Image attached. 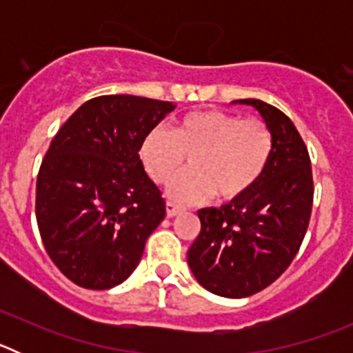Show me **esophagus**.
<instances>
[{
	"mask_svg": "<svg viewBox=\"0 0 353 353\" xmlns=\"http://www.w3.org/2000/svg\"><path fill=\"white\" fill-rule=\"evenodd\" d=\"M180 212H183V207L176 205L174 201H166V214L168 217H174V215H179Z\"/></svg>",
	"mask_w": 353,
	"mask_h": 353,
	"instance_id": "34e87169",
	"label": "esophagus"
}]
</instances>
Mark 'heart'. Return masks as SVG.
I'll return each instance as SVG.
<instances>
[{"label": "heart", "instance_id": "1", "mask_svg": "<svg viewBox=\"0 0 353 353\" xmlns=\"http://www.w3.org/2000/svg\"><path fill=\"white\" fill-rule=\"evenodd\" d=\"M274 154V134L260 118L201 109L176 118L170 130L154 127L143 136L138 155L155 183L166 185L191 155V171L170 185L171 198L203 201L212 194L233 201L261 179Z\"/></svg>", "mask_w": 353, "mask_h": 353}]
</instances>
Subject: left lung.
<instances>
[{
	"instance_id": "1",
	"label": "left lung",
	"mask_w": 353,
	"mask_h": 353,
	"mask_svg": "<svg viewBox=\"0 0 353 353\" xmlns=\"http://www.w3.org/2000/svg\"><path fill=\"white\" fill-rule=\"evenodd\" d=\"M274 134L269 166L242 198L221 208H201V232L187 251L198 283L221 297L242 299L281 276L301 249L313 208V171L304 139L283 111L258 99Z\"/></svg>"
}]
</instances>
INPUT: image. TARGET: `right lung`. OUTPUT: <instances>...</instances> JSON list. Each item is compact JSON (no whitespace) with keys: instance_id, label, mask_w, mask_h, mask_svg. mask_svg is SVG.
Segmentation results:
<instances>
[{"instance_id":"right-lung-1","label":"right lung","mask_w":353,"mask_h":353,"mask_svg":"<svg viewBox=\"0 0 353 353\" xmlns=\"http://www.w3.org/2000/svg\"><path fill=\"white\" fill-rule=\"evenodd\" d=\"M176 104L136 95L84 102L56 132L37 176L43 248L81 288L108 290L134 272L166 215L138 148Z\"/></svg>"}]
</instances>
